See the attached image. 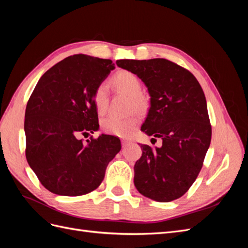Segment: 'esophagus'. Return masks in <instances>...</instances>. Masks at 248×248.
I'll return each instance as SVG.
<instances>
[{"instance_id":"esophagus-1","label":"esophagus","mask_w":248,"mask_h":248,"mask_svg":"<svg viewBox=\"0 0 248 248\" xmlns=\"http://www.w3.org/2000/svg\"><path fill=\"white\" fill-rule=\"evenodd\" d=\"M129 144H131V141L128 140H122V146L123 147H127Z\"/></svg>"}]
</instances>
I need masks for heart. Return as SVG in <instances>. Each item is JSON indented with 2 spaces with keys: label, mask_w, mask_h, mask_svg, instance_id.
Masks as SVG:
<instances>
[{
  "label": "heart",
  "mask_w": 248,
  "mask_h": 248,
  "mask_svg": "<svg viewBox=\"0 0 248 248\" xmlns=\"http://www.w3.org/2000/svg\"><path fill=\"white\" fill-rule=\"evenodd\" d=\"M111 84L120 92H123L130 96L128 106L129 111H133L134 109L142 111L146 109L148 106V99L141 93V81L136 74L127 70L119 71L112 77ZM93 101L98 114L102 115L107 111L108 106V95L106 84L101 82L95 88L93 92ZM140 123V117L138 114H132L127 118L109 116L104 118L101 121V129L106 133L110 134V136L129 138L136 131Z\"/></svg>",
  "instance_id": "heart-1"
}]
</instances>
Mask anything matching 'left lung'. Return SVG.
<instances>
[{
  "label": "left lung",
  "instance_id": "left-lung-1",
  "mask_svg": "<svg viewBox=\"0 0 248 248\" xmlns=\"http://www.w3.org/2000/svg\"><path fill=\"white\" fill-rule=\"evenodd\" d=\"M116 63L145 82L151 108L140 130L162 140L160 148L140 146L134 185L142 196L157 202L181 198L198 178L211 141L202 89L190 71L167 59Z\"/></svg>",
  "mask_w": 248,
  "mask_h": 248
}]
</instances>
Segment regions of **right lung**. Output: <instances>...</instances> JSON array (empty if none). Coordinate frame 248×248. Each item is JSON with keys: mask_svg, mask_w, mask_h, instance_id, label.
<instances>
[{"mask_svg": "<svg viewBox=\"0 0 248 248\" xmlns=\"http://www.w3.org/2000/svg\"><path fill=\"white\" fill-rule=\"evenodd\" d=\"M115 69L110 60L73 55L39 79L27 103L26 157L40 183L52 193L78 197L95 190L120 140L101 134L84 144L79 136L98 129L95 88Z\"/></svg>", "mask_w": 248, "mask_h": 248, "instance_id": "right-lung-1", "label": "right lung"}]
</instances>
